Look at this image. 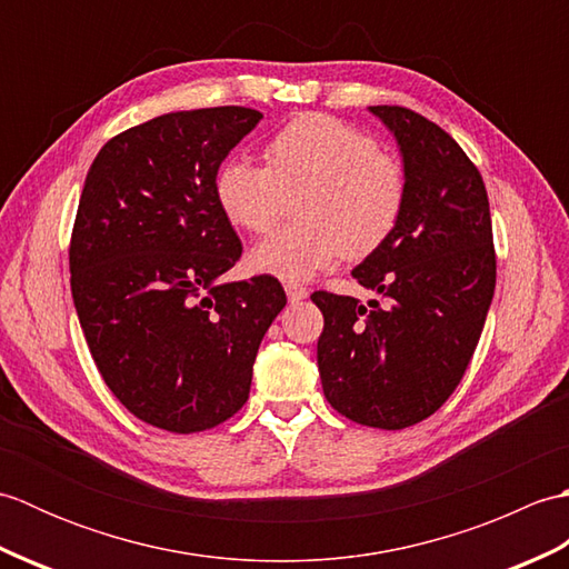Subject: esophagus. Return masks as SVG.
I'll list each match as a JSON object with an SVG mask.
<instances>
[{"label": "esophagus", "instance_id": "obj_1", "mask_svg": "<svg viewBox=\"0 0 569 569\" xmlns=\"http://www.w3.org/2000/svg\"><path fill=\"white\" fill-rule=\"evenodd\" d=\"M286 296L291 303H300V300L308 298V288L298 283H286Z\"/></svg>", "mask_w": 569, "mask_h": 569}]
</instances>
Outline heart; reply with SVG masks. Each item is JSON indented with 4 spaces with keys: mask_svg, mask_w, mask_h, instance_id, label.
Returning <instances> with one entry per match:
<instances>
[{
    "mask_svg": "<svg viewBox=\"0 0 569 569\" xmlns=\"http://www.w3.org/2000/svg\"><path fill=\"white\" fill-rule=\"evenodd\" d=\"M263 161L232 159L214 176L222 214L251 234L269 232L283 198L303 190L296 202L300 222L251 249L253 271L308 281L342 253L369 257L401 222L408 198L403 166L345 119L298 114L266 141Z\"/></svg>",
    "mask_w": 569,
    "mask_h": 569,
    "instance_id": "heart-1",
    "label": "heart"
}]
</instances>
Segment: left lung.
I'll use <instances>...</instances> for the list:
<instances>
[{
	"label": "left lung",
	"instance_id": "1",
	"mask_svg": "<svg viewBox=\"0 0 569 569\" xmlns=\"http://www.w3.org/2000/svg\"><path fill=\"white\" fill-rule=\"evenodd\" d=\"M398 141L401 222L352 276L386 303L316 291L318 369L330 406L359 426L401 430L432 416L475 355L497 286L485 180L445 129L406 107H369Z\"/></svg>",
	"mask_w": 569,
	"mask_h": 569
}]
</instances>
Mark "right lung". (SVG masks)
Returning a JSON list of instances; mask_svg holds the SVG:
<instances>
[{
  "instance_id": "add662e5",
  "label": "right lung",
  "mask_w": 569,
  "mask_h": 569,
  "mask_svg": "<svg viewBox=\"0 0 569 569\" xmlns=\"http://www.w3.org/2000/svg\"><path fill=\"white\" fill-rule=\"evenodd\" d=\"M249 107L168 112L94 156L70 237V291L104 383L129 413L188 435L247 403L286 293L273 276L222 283L241 241L214 200Z\"/></svg>"
}]
</instances>
